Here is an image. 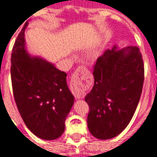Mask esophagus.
<instances>
[{"label": "esophagus", "mask_w": 157, "mask_h": 157, "mask_svg": "<svg viewBox=\"0 0 157 157\" xmlns=\"http://www.w3.org/2000/svg\"><path fill=\"white\" fill-rule=\"evenodd\" d=\"M87 68L85 66H80L76 68V70L75 71L72 75V80H74V81H78L80 77L81 76L82 73L85 71H86ZM73 94H74V96L76 97V98H83L84 95H85V93L82 90H81L80 88L79 89H75V91L73 92Z\"/></svg>", "instance_id": "34e87169"}]
</instances>
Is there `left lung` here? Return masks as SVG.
Masks as SVG:
<instances>
[{
	"label": "left lung",
	"instance_id": "left-lung-1",
	"mask_svg": "<svg viewBox=\"0 0 157 157\" xmlns=\"http://www.w3.org/2000/svg\"><path fill=\"white\" fill-rule=\"evenodd\" d=\"M106 50L94 66V87L85 97L90 133L108 140L132 120L142 94L144 65L138 47Z\"/></svg>",
	"mask_w": 157,
	"mask_h": 157
}]
</instances>
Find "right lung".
Returning a JSON list of instances; mask_svg holds the SVG:
<instances>
[{"instance_id": "1", "label": "right lung", "mask_w": 157, "mask_h": 157, "mask_svg": "<svg viewBox=\"0 0 157 157\" xmlns=\"http://www.w3.org/2000/svg\"><path fill=\"white\" fill-rule=\"evenodd\" d=\"M25 22L17 37L11 55V81L15 102L24 123L39 138H59L74 103L66 74L52 63L31 58L25 49Z\"/></svg>"}]
</instances>
